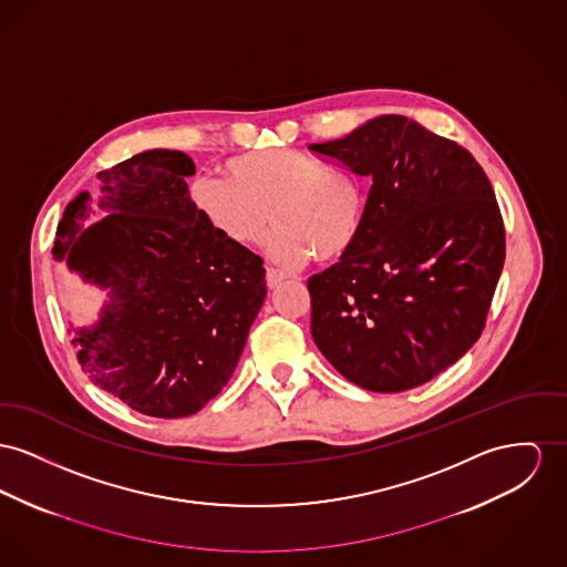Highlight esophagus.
<instances>
[{"label": "esophagus", "mask_w": 567, "mask_h": 567, "mask_svg": "<svg viewBox=\"0 0 567 567\" xmlns=\"http://www.w3.org/2000/svg\"><path fill=\"white\" fill-rule=\"evenodd\" d=\"M284 281H286V275H284L281 270H277V268H266V284H268L270 290L277 288V286H281Z\"/></svg>", "instance_id": "obj_1"}]
</instances>
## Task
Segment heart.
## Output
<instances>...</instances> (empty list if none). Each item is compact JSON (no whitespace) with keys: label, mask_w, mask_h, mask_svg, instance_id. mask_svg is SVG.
<instances>
[{"label":"heart","mask_w":567,"mask_h":567,"mask_svg":"<svg viewBox=\"0 0 567 567\" xmlns=\"http://www.w3.org/2000/svg\"><path fill=\"white\" fill-rule=\"evenodd\" d=\"M226 172L227 178L197 176L189 197L197 215L236 247L260 245L272 221L268 258L301 268L313 256L318 262L340 260L361 236L368 190L352 174L290 148L231 156Z\"/></svg>","instance_id":"b5f03b06"}]
</instances>
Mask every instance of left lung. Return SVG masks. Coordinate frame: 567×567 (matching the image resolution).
Returning a JSON list of instances; mask_svg holds the SVG:
<instances>
[{
	"label": "left lung",
	"mask_w": 567,
	"mask_h": 567,
	"mask_svg": "<svg viewBox=\"0 0 567 567\" xmlns=\"http://www.w3.org/2000/svg\"><path fill=\"white\" fill-rule=\"evenodd\" d=\"M309 151L372 178L354 247L309 277L311 338L350 382L398 393L480 340L505 227L473 154L406 115H378Z\"/></svg>",
	"instance_id": "left-lung-1"
}]
</instances>
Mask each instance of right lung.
<instances>
[{
  "instance_id": "add662e5",
  "label": "right lung",
  "mask_w": 567,
  "mask_h": 567,
  "mask_svg": "<svg viewBox=\"0 0 567 567\" xmlns=\"http://www.w3.org/2000/svg\"><path fill=\"white\" fill-rule=\"evenodd\" d=\"M185 152L146 151L99 174L110 213L87 190L66 206L53 258L107 290L94 324L75 329L81 370L142 415L204 409L243 354L266 297L262 258L221 238L193 208Z\"/></svg>"
}]
</instances>
